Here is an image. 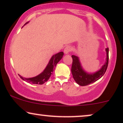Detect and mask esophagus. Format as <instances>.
<instances>
[{
	"label": "esophagus",
	"instance_id": "34e87169",
	"mask_svg": "<svg viewBox=\"0 0 123 123\" xmlns=\"http://www.w3.org/2000/svg\"><path fill=\"white\" fill-rule=\"evenodd\" d=\"M71 50V47L70 46H66L65 48L64 49V50H63V52L65 54H69V53L70 52Z\"/></svg>",
	"mask_w": 123,
	"mask_h": 123
}]
</instances>
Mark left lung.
Wrapping results in <instances>:
<instances>
[{
	"instance_id": "8db88e82",
	"label": "left lung",
	"mask_w": 123,
	"mask_h": 123,
	"mask_svg": "<svg viewBox=\"0 0 123 123\" xmlns=\"http://www.w3.org/2000/svg\"><path fill=\"white\" fill-rule=\"evenodd\" d=\"M106 54V60L104 64L98 70L94 73H88L82 68L79 57L76 55H72L73 62L72 66V71L73 77L75 81L80 86H86L97 81L101 78L105 73L107 69L109 60V49H105Z\"/></svg>"
}]
</instances>
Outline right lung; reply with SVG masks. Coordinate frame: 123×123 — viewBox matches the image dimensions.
<instances>
[{
  "label": "right lung",
  "instance_id": "add662e5",
  "mask_svg": "<svg viewBox=\"0 0 123 123\" xmlns=\"http://www.w3.org/2000/svg\"><path fill=\"white\" fill-rule=\"evenodd\" d=\"M28 23H29V22L25 23V25L27 24ZM63 53L62 51L54 54L50 58L49 62L48 64L47 65L45 69H44L42 73H40L38 76L28 78L23 77L20 76V75H19V76L23 81H26L28 83L42 85L49 80L51 75L52 74L53 71L54 70V68H55L56 65L61 60L62 58L63 57Z\"/></svg>",
  "mask_w": 123,
  "mask_h": 123
}]
</instances>
